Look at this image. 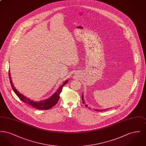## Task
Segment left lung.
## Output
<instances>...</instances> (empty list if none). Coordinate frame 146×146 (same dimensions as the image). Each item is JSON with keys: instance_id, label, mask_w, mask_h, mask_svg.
Returning a JSON list of instances; mask_svg holds the SVG:
<instances>
[{"instance_id": "8db88e82", "label": "left lung", "mask_w": 146, "mask_h": 146, "mask_svg": "<svg viewBox=\"0 0 146 146\" xmlns=\"http://www.w3.org/2000/svg\"><path fill=\"white\" fill-rule=\"evenodd\" d=\"M82 102H83V104H85V106L86 107H88V105L87 104H85V102H84V98H83V94H82ZM89 109H91V108H90V107H89ZM108 109H106V110H108ZM95 111H102V110H95ZM103 111H104V110H103Z\"/></svg>"}]
</instances>
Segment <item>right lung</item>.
<instances>
[{
  "mask_svg": "<svg viewBox=\"0 0 146 146\" xmlns=\"http://www.w3.org/2000/svg\"><path fill=\"white\" fill-rule=\"evenodd\" d=\"M9 79H10V84L11 85V87L13 88V90H14L15 93L16 94V95L19 97V98L21 100L22 102L24 103H26L27 104H29L33 107H34L36 109L38 110H47L51 108L52 107H54L55 105L57 104L58 102L59 99H60V94L62 91V87L66 84L68 82V80H66L64 82L62 85L59 88V89L57 90L55 93L51 96L48 99L46 100H43L41 101L40 102H35L33 100H31L27 98L25 96H24L22 94H20L18 91L14 87V85L12 82L11 78L10 76V73L9 71Z\"/></svg>",
  "mask_w": 146,
  "mask_h": 146,
  "instance_id": "add662e5",
  "label": "right lung"
}]
</instances>
